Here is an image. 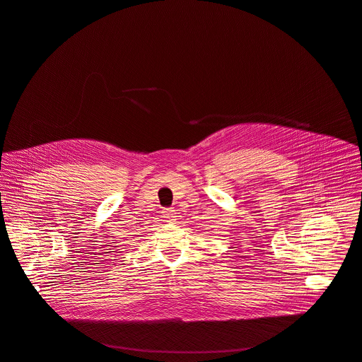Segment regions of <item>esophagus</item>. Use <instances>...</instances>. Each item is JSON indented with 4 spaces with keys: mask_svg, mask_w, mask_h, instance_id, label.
<instances>
[{
    "mask_svg": "<svg viewBox=\"0 0 362 362\" xmlns=\"http://www.w3.org/2000/svg\"><path fill=\"white\" fill-rule=\"evenodd\" d=\"M173 216H174V209H171V208L163 209V218H165V221H171Z\"/></svg>",
    "mask_w": 362,
    "mask_h": 362,
    "instance_id": "obj_1",
    "label": "esophagus"
}]
</instances>
